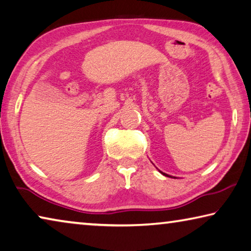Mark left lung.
I'll return each mask as SVG.
<instances>
[{
    "label": "left lung",
    "mask_w": 251,
    "mask_h": 251,
    "mask_svg": "<svg viewBox=\"0 0 251 251\" xmlns=\"http://www.w3.org/2000/svg\"><path fill=\"white\" fill-rule=\"evenodd\" d=\"M160 171V170H159ZM160 174H162L163 176H170V178H175V176H169V175H167V174H164V172H162V171H160Z\"/></svg>",
    "instance_id": "1"
}]
</instances>
